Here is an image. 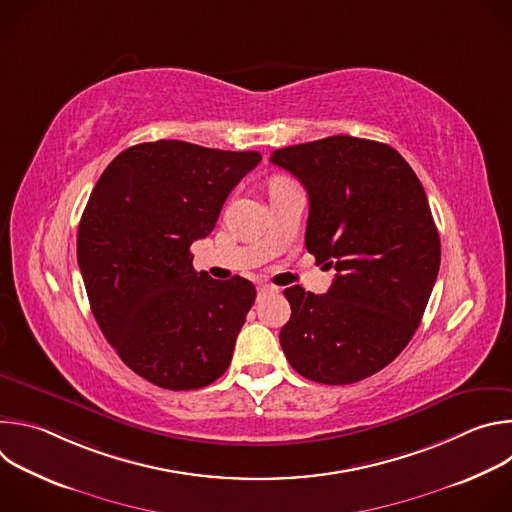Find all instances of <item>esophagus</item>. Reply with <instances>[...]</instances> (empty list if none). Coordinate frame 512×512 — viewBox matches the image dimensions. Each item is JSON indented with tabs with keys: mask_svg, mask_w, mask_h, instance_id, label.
<instances>
[{
	"mask_svg": "<svg viewBox=\"0 0 512 512\" xmlns=\"http://www.w3.org/2000/svg\"><path fill=\"white\" fill-rule=\"evenodd\" d=\"M259 294H269V291H277L275 285H269V283H259Z\"/></svg>",
	"mask_w": 512,
	"mask_h": 512,
	"instance_id": "34e87169",
	"label": "esophagus"
}]
</instances>
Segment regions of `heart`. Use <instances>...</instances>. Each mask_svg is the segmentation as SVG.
I'll use <instances>...</instances> for the list:
<instances>
[{
	"label": "heart",
	"mask_w": 512,
	"mask_h": 512,
	"mask_svg": "<svg viewBox=\"0 0 512 512\" xmlns=\"http://www.w3.org/2000/svg\"><path fill=\"white\" fill-rule=\"evenodd\" d=\"M281 184H287L285 180H281V178H275L273 182H271V186H281Z\"/></svg>",
	"instance_id": "obj_1"
}]
</instances>
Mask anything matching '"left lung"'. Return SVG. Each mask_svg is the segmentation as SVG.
<instances>
[{"instance_id":"obj_1","label":"left lung","mask_w":512,"mask_h":512,"mask_svg":"<svg viewBox=\"0 0 512 512\" xmlns=\"http://www.w3.org/2000/svg\"><path fill=\"white\" fill-rule=\"evenodd\" d=\"M306 188V247L336 269L328 294L283 291L291 318L279 342L302 377L367 379L413 338L440 271L442 245L425 190L387 143L332 135L269 158Z\"/></svg>"}]
</instances>
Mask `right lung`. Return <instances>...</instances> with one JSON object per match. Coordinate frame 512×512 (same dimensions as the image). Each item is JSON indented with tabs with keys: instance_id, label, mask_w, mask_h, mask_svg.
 <instances>
[{
	"instance_id": "1",
	"label": "right lung",
	"mask_w": 512,
	"mask_h": 512,
	"mask_svg": "<svg viewBox=\"0 0 512 512\" xmlns=\"http://www.w3.org/2000/svg\"><path fill=\"white\" fill-rule=\"evenodd\" d=\"M259 152L178 139L137 143L101 174L77 257L93 316L127 367L162 389H202L231 364L255 285L196 271L190 245L212 233Z\"/></svg>"
}]
</instances>
